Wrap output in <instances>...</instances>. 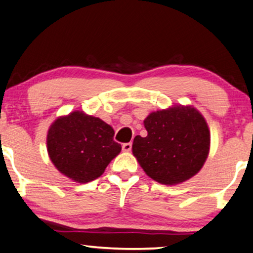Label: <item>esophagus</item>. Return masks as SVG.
Wrapping results in <instances>:
<instances>
[{
    "instance_id": "obj_1",
    "label": "esophagus",
    "mask_w": 253,
    "mask_h": 253,
    "mask_svg": "<svg viewBox=\"0 0 253 253\" xmlns=\"http://www.w3.org/2000/svg\"><path fill=\"white\" fill-rule=\"evenodd\" d=\"M130 150H131V143H125V144H123L124 152H129Z\"/></svg>"
}]
</instances>
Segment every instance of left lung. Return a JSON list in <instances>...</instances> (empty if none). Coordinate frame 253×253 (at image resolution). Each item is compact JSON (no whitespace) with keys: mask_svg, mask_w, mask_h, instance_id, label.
<instances>
[{"mask_svg":"<svg viewBox=\"0 0 253 253\" xmlns=\"http://www.w3.org/2000/svg\"><path fill=\"white\" fill-rule=\"evenodd\" d=\"M148 135H137L133 154L145 174L165 185L197 175L210 149V131L203 116L191 105L151 112L144 120Z\"/></svg>","mask_w":253,"mask_h":253,"instance_id":"8db88e82","label":"left lung"}]
</instances>
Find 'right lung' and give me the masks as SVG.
I'll return each mask as SVG.
<instances>
[{
    "label": "right lung",
    "instance_id": "1",
    "mask_svg": "<svg viewBox=\"0 0 253 253\" xmlns=\"http://www.w3.org/2000/svg\"><path fill=\"white\" fill-rule=\"evenodd\" d=\"M115 130L97 117L74 111L59 117L48 128V157L58 170L77 183H88L103 174L122 145Z\"/></svg>",
    "mask_w": 253,
    "mask_h": 253
}]
</instances>
